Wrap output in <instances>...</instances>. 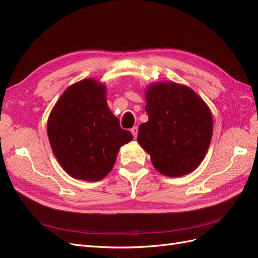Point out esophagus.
I'll use <instances>...</instances> for the list:
<instances>
[{
	"instance_id": "obj_1",
	"label": "esophagus",
	"mask_w": 258,
	"mask_h": 258,
	"mask_svg": "<svg viewBox=\"0 0 258 258\" xmlns=\"http://www.w3.org/2000/svg\"><path fill=\"white\" fill-rule=\"evenodd\" d=\"M138 131H139V128L137 127V126H135V127H132V129H131V134L134 135V137H135V139L137 138V136H138Z\"/></svg>"
}]
</instances>
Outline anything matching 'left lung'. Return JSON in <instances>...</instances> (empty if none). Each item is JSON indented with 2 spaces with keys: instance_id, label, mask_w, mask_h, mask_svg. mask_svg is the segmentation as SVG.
Instances as JSON below:
<instances>
[{
  "instance_id": "left-lung-1",
  "label": "left lung",
  "mask_w": 258,
  "mask_h": 258,
  "mask_svg": "<svg viewBox=\"0 0 258 258\" xmlns=\"http://www.w3.org/2000/svg\"><path fill=\"white\" fill-rule=\"evenodd\" d=\"M148 120L140 124L138 142L159 173L188 174L206 157L213 134L208 104L185 85L160 82L145 91Z\"/></svg>"
}]
</instances>
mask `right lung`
Returning a JSON list of instances; mask_svg holds the SVG:
<instances>
[{
	"instance_id": "add662e5",
	"label": "right lung",
	"mask_w": 258,
	"mask_h": 258,
	"mask_svg": "<svg viewBox=\"0 0 258 258\" xmlns=\"http://www.w3.org/2000/svg\"><path fill=\"white\" fill-rule=\"evenodd\" d=\"M54 157L74 178L96 182L114 167L119 148L134 136L119 126L106 103V87L93 79L69 86L47 121Z\"/></svg>"
}]
</instances>
